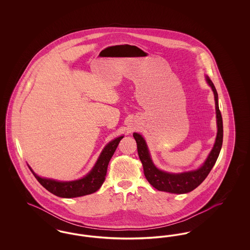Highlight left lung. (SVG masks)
I'll return each instance as SVG.
<instances>
[{"mask_svg": "<svg viewBox=\"0 0 250 250\" xmlns=\"http://www.w3.org/2000/svg\"><path fill=\"white\" fill-rule=\"evenodd\" d=\"M206 81L208 84L211 86L214 95V101H215V110H216V124H217V135L215 139L214 147L210 153L205 162L203 163L199 169L184 172V173H168L158 169L154 165L147 148V145L143 137L138 134L134 133L133 137L136 140L137 147H138V154L139 157L143 163L144 175L147 181L155 188L157 190L165 191L174 194H184L188 193L194 190L197 187H199L204 179L206 178L211 171L212 167H214L216 159L219 155L222 143H223V121L221 112L218 107V95L215 90L214 83L212 81L206 77Z\"/></svg>", "mask_w": 250, "mask_h": 250, "instance_id": "1", "label": "left lung"}]
</instances>
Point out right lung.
Returning a JSON list of instances; mask_svg holds the SVG:
<instances>
[{
  "label": "right lung",
  "mask_w": 250,
  "mask_h": 250,
  "mask_svg": "<svg viewBox=\"0 0 250 250\" xmlns=\"http://www.w3.org/2000/svg\"><path fill=\"white\" fill-rule=\"evenodd\" d=\"M122 139L123 137H119L107 144L99 156L94 168L83 179L71 182H58L55 180L41 178L36 175L31 167L30 169L36 180L47 190L61 198H76L92 194L98 190L104 183L108 162Z\"/></svg>",
  "instance_id": "right-lung-1"
}]
</instances>
